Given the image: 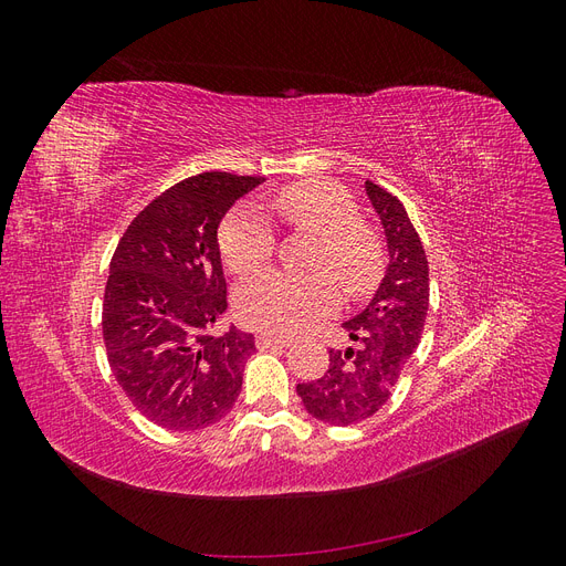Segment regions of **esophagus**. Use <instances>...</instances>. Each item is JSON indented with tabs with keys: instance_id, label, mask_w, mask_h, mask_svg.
<instances>
[{
	"instance_id": "1",
	"label": "esophagus",
	"mask_w": 566,
	"mask_h": 566,
	"mask_svg": "<svg viewBox=\"0 0 566 566\" xmlns=\"http://www.w3.org/2000/svg\"><path fill=\"white\" fill-rule=\"evenodd\" d=\"M273 347H290V339L281 335H269V333L256 335V349H273Z\"/></svg>"
}]
</instances>
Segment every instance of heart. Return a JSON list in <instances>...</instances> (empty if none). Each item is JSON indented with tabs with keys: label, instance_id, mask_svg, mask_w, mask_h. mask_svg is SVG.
<instances>
[{
	"label": "heart",
	"instance_id": "1",
	"mask_svg": "<svg viewBox=\"0 0 566 566\" xmlns=\"http://www.w3.org/2000/svg\"><path fill=\"white\" fill-rule=\"evenodd\" d=\"M273 208L290 227L318 238L310 266L325 273H262L238 290L235 310L252 328L293 335L337 310L339 293L332 275L352 297L368 293L382 271V245L368 227L358 224L354 198L333 181L312 179L287 186L273 196ZM273 248V224L254 205H243L221 224L219 250L238 276L264 269Z\"/></svg>",
	"mask_w": 566,
	"mask_h": 566
}]
</instances>
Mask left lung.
<instances>
[{
    "mask_svg": "<svg viewBox=\"0 0 566 566\" xmlns=\"http://www.w3.org/2000/svg\"><path fill=\"white\" fill-rule=\"evenodd\" d=\"M366 196L385 231V276L364 310L342 323L352 345L331 352L323 378L297 385L306 413L337 427L361 422L387 403L430 306V266L401 200L373 181H366Z\"/></svg>",
    "mask_w": 566,
    "mask_h": 566,
    "instance_id": "8db88e82",
    "label": "left lung"
}]
</instances>
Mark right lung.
Returning <instances> with one entry per match:
<instances>
[{
	"mask_svg": "<svg viewBox=\"0 0 566 566\" xmlns=\"http://www.w3.org/2000/svg\"><path fill=\"white\" fill-rule=\"evenodd\" d=\"M262 177L202 172L132 219L111 260L104 342L117 385L150 422L191 432L233 408L254 335L229 325L217 229Z\"/></svg>",
	"mask_w": 566,
	"mask_h": 566,
	"instance_id": "obj_1",
	"label": "right lung"
}]
</instances>
